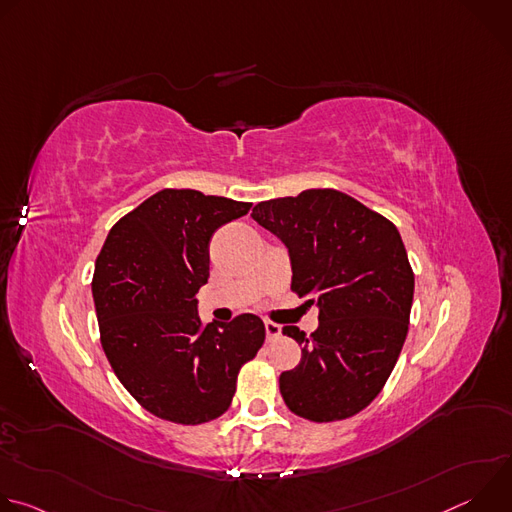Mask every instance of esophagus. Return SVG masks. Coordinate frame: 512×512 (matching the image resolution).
I'll return each mask as SVG.
<instances>
[{"label":"esophagus","instance_id":"obj_1","mask_svg":"<svg viewBox=\"0 0 512 512\" xmlns=\"http://www.w3.org/2000/svg\"><path fill=\"white\" fill-rule=\"evenodd\" d=\"M265 332H267V340L273 342L275 338L281 336V326L275 322H265Z\"/></svg>","mask_w":512,"mask_h":512}]
</instances>
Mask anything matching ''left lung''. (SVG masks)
Here are the masks:
<instances>
[{
  "mask_svg": "<svg viewBox=\"0 0 512 512\" xmlns=\"http://www.w3.org/2000/svg\"><path fill=\"white\" fill-rule=\"evenodd\" d=\"M251 216L291 257V291L318 304L320 326L306 336L296 369L279 377L291 413L330 423L354 417L383 391L401 354L415 275L397 227L334 188L255 204Z\"/></svg>",
  "mask_w": 512,
  "mask_h": 512,
  "instance_id": "8db88e82",
  "label": "left lung"
}]
</instances>
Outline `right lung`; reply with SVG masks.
Here are the masks:
<instances>
[{
	"label": "right lung",
	"instance_id": "add662e5",
	"mask_svg": "<svg viewBox=\"0 0 512 512\" xmlns=\"http://www.w3.org/2000/svg\"><path fill=\"white\" fill-rule=\"evenodd\" d=\"M249 208L164 188L121 216L97 255L91 287L101 346L127 393L160 419L200 425L221 417L241 367L265 342L261 318L204 324L194 298L210 275L214 231Z\"/></svg>",
	"mask_w": 512,
	"mask_h": 512
}]
</instances>
